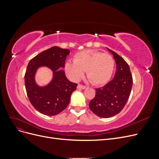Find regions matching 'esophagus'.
Returning <instances> with one entry per match:
<instances>
[{"mask_svg":"<svg viewBox=\"0 0 159 159\" xmlns=\"http://www.w3.org/2000/svg\"><path fill=\"white\" fill-rule=\"evenodd\" d=\"M86 88V86L85 85H81V84H78V87H77V88H78V89H85Z\"/></svg>","mask_w":159,"mask_h":159,"instance_id":"esophagus-1","label":"esophagus"}]
</instances>
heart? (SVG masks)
Here are the masks:
<instances>
[{
    "label": "heart",
    "mask_w": 159,
    "mask_h": 159,
    "mask_svg": "<svg viewBox=\"0 0 159 159\" xmlns=\"http://www.w3.org/2000/svg\"><path fill=\"white\" fill-rule=\"evenodd\" d=\"M115 68L113 57L107 53L88 50L74 56V61H68L65 69L72 79L80 80L87 71V77L94 85L107 84L111 78Z\"/></svg>",
    "instance_id": "1"
}]
</instances>
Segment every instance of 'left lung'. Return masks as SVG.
<instances>
[{
    "instance_id": "8db88e82",
    "label": "left lung",
    "mask_w": 159,
    "mask_h": 159,
    "mask_svg": "<svg viewBox=\"0 0 159 159\" xmlns=\"http://www.w3.org/2000/svg\"><path fill=\"white\" fill-rule=\"evenodd\" d=\"M113 56L117 70L113 79L103 88L95 89V98L89 106L93 113L102 118H109L118 114L125 105L133 85L129 66L122 57L107 48Z\"/></svg>"
}]
</instances>
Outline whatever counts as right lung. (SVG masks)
<instances>
[{
  "instance_id": "obj_1",
  "label": "right lung",
  "mask_w": 159,
  "mask_h": 159,
  "mask_svg": "<svg viewBox=\"0 0 159 159\" xmlns=\"http://www.w3.org/2000/svg\"><path fill=\"white\" fill-rule=\"evenodd\" d=\"M70 53L68 49L54 46L40 53L28 64L25 75L27 95L33 107L42 114L53 116L61 113L76 89L78 84L67 79L62 69ZM42 66L49 68L53 74L52 80L44 86L38 85L35 80L37 70Z\"/></svg>"
}]
</instances>
